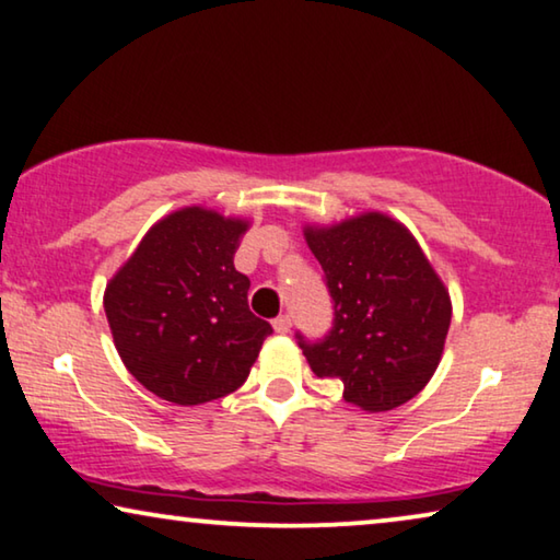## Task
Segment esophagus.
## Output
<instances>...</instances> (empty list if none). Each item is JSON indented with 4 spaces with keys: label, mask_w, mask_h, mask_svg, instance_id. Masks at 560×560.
<instances>
[{
    "label": "esophagus",
    "mask_w": 560,
    "mask_h": 560,
    "mask_svg": "<svg viewBox=\"0 0 560 560\" xmlns=\"http://www.w3.org/2000/svg\"><path fill=\"white\" fill-rule=\"evenodd\" d=\"M291 316L289 314H281V316H277V319H273V329H277L279 334H287L289 329H291Z\"/></svg>",
    "instance_id": "esophagus-1"
}]
</instances>
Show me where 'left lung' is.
<instances>
[{
  "instance_id": "1",
  "label": "left lung",
  "mask_w": 560,
  "mask_h": 560,
  "mask_svg": "<svg viewBox=\"0 0 560 560\" xmlns=\"http://www.w3.org/2000/svg\"><path fill=\"white\" fill-rule=\"evenodd\" d=\"M324 269L334 319L322 339L296 331L316 377L339 380L366 412L405 405L428 385L450 329V296L402 223L364 213L306 229Z\"/></svg>"
}]
</instances>
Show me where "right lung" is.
Masks as SVG:
<instances>
[{"label": "right lung", "mask_w": 560, "mask_h": 560, "mask_svg": "<svg viewBox=\"0 0 560 560\" xmlns=\"http://www.w3.org/2000/svg\"><path fill=\"white\" fill-rule=\"evenodd\" d=\"M244 221L183 208L155 223L105 289V314L128 372L153 395L200 405L244 385L273 331L248 308L233 254Z\"/></svg>", "instance_id": "add662e5"}]
</instances>
